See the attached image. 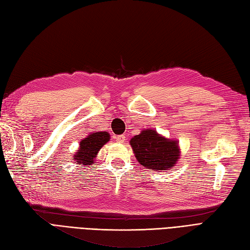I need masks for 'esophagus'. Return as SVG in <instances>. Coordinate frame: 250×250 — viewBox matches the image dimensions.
<instances>
[{"label":"esophagus","mask_w":250,"mask_h":250,"mask_svg":"<svg viewBox=\"0 0 250 250\" xmlns=\"http://www.w3.org/2000/svg\"><path fill=\"white\" fill-rule=\"evenodd\" d=\"M115 139H116V141H118V142L122 143V142H124L126 140V137L124 135H119V136L115 137Z\"/></svg>","instance_id":"34e87169"}]
</instances>
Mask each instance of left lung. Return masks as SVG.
<instances>
[{"mask_svg": "<svg viewBox=\"0 0 250 250\" xmlns=\"http://www.w3.org/2000/svg\"><path fill=\"white\" fill-rule=\"evenodd\" d=\"M135 156L143 167L153 170H168L180 158L179 143L157 134L154 129L142 130L130 139Z\"/></svg>", "mask_w": 250, "mask_h": 250, "instance_id": "8db88e82", "label": "left lung"}]
</instances>
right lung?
<instances>
[{
  "instance_id": "right-lung-1",
  "label": "right lung",
  "mask_w": 250,
  "mask_h": 250,
  "mask_svg": "<svg viewBox=\"0 0 250 250\" xmlns=\"http://www.w3.org/2000/svg\"><path fill=\"white\" fill-rule=\"evenodd\" d=\"M110 139V135L107 131L92 132L80 142L79 149L74 155V160L79 165H84V167L91 166L96 158V155L104 144Z\"/></svg>"
}]
</instances>
